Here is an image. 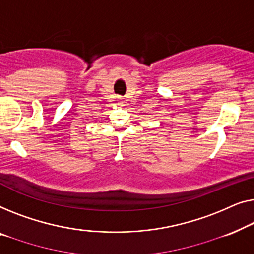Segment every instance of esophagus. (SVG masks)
Segmentation results:
<instances>
[{
	"label": "esophagus",
	"instance_id": "esophagus-1",
	"mask_svg": "<svg viewBox=\"0 0 254 254\" xmlns=\"http://www.w3.org/2000/svg\"><path fill=\"white\" fill-rule=\"evenodd\" d=\"M117 102H119V105L123 106L124 103H126V100H124V98H122V96H119V98H117Z\"/></svg>",
	"mask_w": 254,
	"mask_h": 254
}]
</instances>
